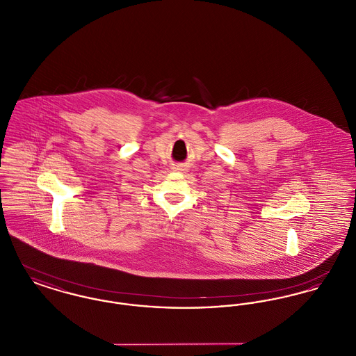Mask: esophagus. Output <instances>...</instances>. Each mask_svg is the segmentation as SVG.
<instances>
[{
    "label": "esophagus",
    "instance_id": "obj_1",
    "mask_svg": "<svg viewBox=\"0 0 356 356\" xmlns=\"http://www.w3.org/2000/svg\"><path fill=\"white\" fill-rule=\"evenodd\" d=\"M177 170H180V168H177Z\"/></svg>",
    "mask_w": 356,
    "mask_h": 356
}]
</instances>
